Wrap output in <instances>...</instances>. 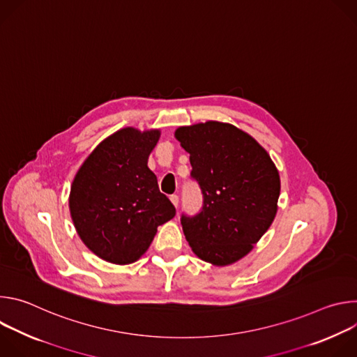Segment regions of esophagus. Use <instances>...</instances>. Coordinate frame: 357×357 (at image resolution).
Masks as SVG:
<instances>
[{"mask_svg":"<svg viewBox=\"0 0 357 357\" xmlns=\"http://www.w3.org/2000/svg\"><path fill=\"white\" fill-rule=\"evenodd\" d=\"M169 199H171V202L174 203V206L178 208V205H179V196H178V195H171Z\"/></svg>","mask_w":357,"mask_h":357,"instance_id":"34e87169","label":"esophagus"}]
</instances>
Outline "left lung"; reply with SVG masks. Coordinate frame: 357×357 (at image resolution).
<instances>
[{
    "label": "left lung",
    "instance_id": "8db88e82",
    "mask_svg": "<svg viewBox=\"0 0 357 357\" xmlns=\"http://www.w3.org/2000/svg\"><path fill=\"white\" fill-rule=\"evenodd\" d=\"M175 137L189 152L190 178L203 196L196 215L181 216L185 237L203 261L231 264L271 226L280 196L278 171L267 151L231 124L179 127Z\"/></svg>",
    "mask_w": 357,
    "mask_h": 357
}]
</instances>
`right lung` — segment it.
Here are the masks:
<instances>
[{
  "label": "right lung",
  "instance_id": "1",
  "mask_svg": "<svg viewBox=\"0 0 357 357\" xmlns=\"http://www.w3.org/2000/svg\"><path fill=\"white\" fill-rule=\"evenodd\" d=\"M158 138V130L117 131L97 145L72 183L75 227L87 248L109 263L138 260L157 227L176 213L146 167Z\"/></svg>",
  "mask_w": 357,
  "mask_h": 357
}]
</instances>
